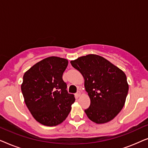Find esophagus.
<instances>
[{
  "mask_svg": "<svg viewBox=\"0 0 148 148\" xmlns=\"http://www.w3.org/2000/svg\"><path fill=\"white\" fill-rule=\"evenodd\" d=\"M80 96H81V92H79H79H77V93H76V94H75V98H78Z\"/></svg>",
  "mask_w": 148,
  "mask_h": 148,
  "instance_id": "34e87169",
  "label": "esophagus"
}]
</instances>
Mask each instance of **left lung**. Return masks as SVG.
Wrapping results in <instances>:
<instances>
[{
  "mask_svg": "<svg viewBox=\"0 0 148 148\" xmlns=\"http://www.w3.org/2000/svg\"><path fill=\"white\" fill-rule=\"evenodd\" d=\"M84 78L90 106L85 110L97 124L112 120L124 106L129 85L126 75L110 61L96 54H88L71 61Z\"/></svg>",
  "mask_w": 148,
  "mask_h": 148,
  "instance_id": "8db88e82",
  "label": "left lung"
}]
</instances>
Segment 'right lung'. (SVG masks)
Returning <instances> with one entry per match:
<instances>
[{"instance_id": "obj_1", "label": "right lung", "mask_w": 148, "mask_h": 148, "mask_svg": "<svg viewBox=\"0 0 148 148\" xmlns=\"http://www.w3.org/2000/svg\"><path fill=\"white\" fill-rule=\"evenodd\" d=\"M68 60L50 56L24 73L21 88L27 108L38 123L56 126L65 120L71 110L74 95L69 94L62 74Z\"/></svg>"}]
</instances>
